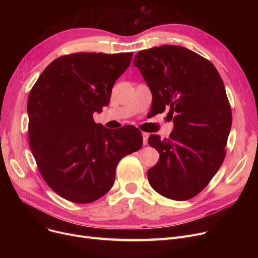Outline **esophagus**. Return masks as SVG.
<instances>
[{
    "mask_svg": "<svg viewBox=\"0 0 258 258\" xmlns=\"http://www.w3.org/2000/svg\"><path fill=\"white\" fill-rule=\"evenodd\" d=\"M148 136H150V135H148L147 133H145V132H142V138H143V145H146V144H147V141H148Z\"/></svg>",
    "mask_w": 258,
    "mask_h": 258,
    "instance_id": "1",
    "label": "esophagus"
}]
</instances>
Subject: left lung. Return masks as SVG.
<instances>
[{
	"instance_id": "left-lung-1",
	"label": "left lung",
	"mask_w": 258,
	"mask_h": 258,
	"mask_svg": "<svg viewBox=\"0 0 258 258\" xmlns=\"http://www.w3.org/2000/svg\"><path fill=\"white\" fill-rule=\"evenodd\" d=\"M153 95L157 113L168 108L173 130L169 139L151 135L159 152L147 178L167 199L186 201L204 189L225 159L232 124L231 108L215 67L196 52L164 45L142 50L134 58Z\"/></svg>"
}]
</instances>
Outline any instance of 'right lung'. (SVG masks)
<instances>
[{
	"label": "right lung",
	"instance_id": "obj_1",
	"mask_svg": "<svg viewBox=\"0 0 258 258\" xmlns=\"http://www.w3.org/2000/svg\"><path fill=\"white\" fill-rule=\"evenodd\" d=\"M132 56V52L60 56L29 94L31 152L48 186L68 201L88 204L103 197L115 182L119 161L142 146L135 126L111 131L93 119L110 103L115 81Z\"/></svg>",
	"mask_w": 258,
	"mask_h": 258
}]
</instances>
